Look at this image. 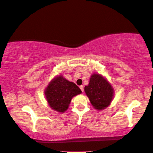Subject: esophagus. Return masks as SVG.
<instances>
[{
  "mask_svg": "<svg viewBox=\"0 0 153 153\" xmlns=\"http://www.w3.org/2000/svg\"><path fill=\"white\" fill-rule=\"evenodd\" d=\"M80 90L82 91V92H83V91H84V87H83V85H80Z\"/></svg>",
  "mask_w": 153,
  "mask_h": 153,
  "instance_id": "obj_1",
  "label": "esophagus"
}]
</instances>
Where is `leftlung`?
Wrapping results in <instances>:
<instances>
[{"label": "left lung", "mask_w": 153, "mask_h": 153, "mask_svg": "<svg viewBox=\"0 0 153 153\" xmlns=\"http://www.w3.org/2000/svg\"><path fill=\"white\" fill-rule=\"evenodd\" d=\"M85 94L95 109L101 111L107 108L114 99L113 87L103 75L94 73L88 85L84 88Z\"/></svg>", "instance_id": "1"}]
</instances>
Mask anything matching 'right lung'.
<instances>
[{"mask_svg": "<svg viewBox=\"0 0 153 153\" xmlns=\"http://www.w3.org/2000/svg\"><path fill=\"white\" fill-rule=\"evenodd\" d=\"M81 93V90L74 82L69 81L61 75L54 77L45 90L49 106L59 113L66 111L72 99Z\"/></svg>", "mask_w": 153, "mask_h": 153, "instance_id": "obj_1", "label": "right lung"}]
</instances>
